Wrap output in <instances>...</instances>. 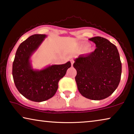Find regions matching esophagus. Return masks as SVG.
<instances>
[{
	"mask_svg": "<svg viewBox=\"0 0 134 134\" xmlns=\"http://www.w3.org/2000/svg\"><path fill=\"white\" fill-rule=\"evenodd\" d=\"M70 62H71V65H72V66H73V63H74V61H73V59H71V60H70Z\"/></svg>",
	"mask_w": 134,
	"mask_h": 134,
	"instance_id": "esophagus-1",
	"label": "esophagus"
}]
</instances>
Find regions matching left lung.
<instances>
[{"mask_svg": "<svg viewBox=\"0 0 134 134\" xmlns=\"http://www.w3.org/2000/svg\"><path fill=\"white\" fill-rule=\"evenodd\" d=\"M97 48L75 59L73 67L80 93L86 98L101 100L112 95L121 80V63L116 47L104 37L88 39Z\"/></svg>", "mask_w": 134, "mask_h": 134, "instance_id": "obj_1", "label": "left lung"}]
</instances>
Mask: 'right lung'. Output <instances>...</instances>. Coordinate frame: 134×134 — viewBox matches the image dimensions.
Returning a JSON list of instances; mask_svg holds the SVG:
<instances>
[{
  "mask_svg": "<svg viewBox=\"0 0 134 134\" xmlns=\"http://www.w3.org/2000/svg\"><path fill=\"white\" fill-rule=\"evenodd\" d=\"M46 36L34 35L22 42L13 63V77L17 89L26 98L35 102H42L53 97L59 81L71 67L69 61L64 64L50 65L40 70L32 68L30 57Z\"/></svg>",
  "mask_w": 134,
  "mask_h": 134,
  "instance_id": "add662e5",
  "label": "right lung"
}]
</instances>
